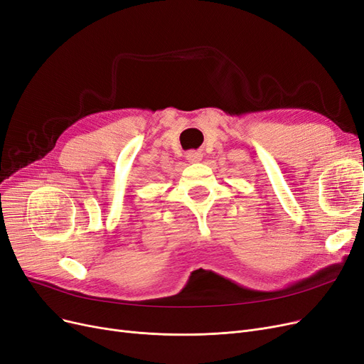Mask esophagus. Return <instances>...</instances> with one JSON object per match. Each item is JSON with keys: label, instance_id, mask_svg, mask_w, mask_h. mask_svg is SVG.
<instances>
[{"label": "esophagus", "instance_id": "34e87169", "mask_svg": "<svg viewBox=\"0 0 364 364\" xmlns=\"http://www.w3.org/2000/svg\"><path fill=\"white\" fill-rule=\"evenodd\" d=\"M186 159L191 161V164H199L203 160V153L200 151H189L186 154Z\"/></svg>", "mask_w": 364, "mask_h": 364}]
</instances>
